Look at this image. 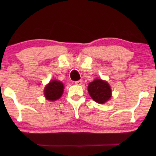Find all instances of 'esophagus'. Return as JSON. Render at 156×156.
Masks as SVG:
<instances>
[{
    "label": "esophagus",
    "mask_w": 156,
    "mask_h": 156,
    "mask_svg": "<svg viewBox=\"0 0 156 156\" xmlns=\"http://www.w3.org/2000/svg\"><path fill=\"white\" fill-rule=\"evenodd\" d=\"M75 84L76 85H82V80H78L75 82Z\"/></svg>",
    "instance_id": "34e87169"
}]
</instances>
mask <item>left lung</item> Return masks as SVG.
I'll return each mask as SVG.
<instances>
[{"label":"left lung","instance_id":"1","mask_svg":"<svg viewBox=\"0 0 156 156\" xmlns=\"http://www.w3.org/2000/svg\"><path fill=\"white\" fill-rule=\"evenodd\" d=\"M88 91L91 99L101 104L108 101L112 97V89L109 84L101 79H95L89 83Z\"/></svg>","mask_w":156,"mask_h":156}]
</instances>
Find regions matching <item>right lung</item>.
I'll return each mask as SVG.
<instances>
[{"mask_svg": "<svg viewBox=\"0 0 156 156\" xmlns=\"http://www.w3.org/2000/svg\"><path fill=\"white\" fill-rule=\"evenodd\" d=\"M64 91V85L59 81L52 80L46 85L44 89V94L47 100L56 101L62 97Z\"/></svg>", "mask_w": 156, "mask_h": 156, "instance_id": "1", "label": "right lung"}]
</instances>
